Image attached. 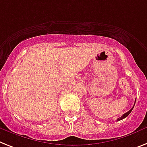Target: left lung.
Wrapping results in <instances>:
<instances>
[{
  "instance_id": "8db88e82",
  "label": "left lung",
  "mask_w": 147,
  "mask_h": 147,
  "mask_svg": "<svg viewBox=\"0 0 147 147\" xmlns=\"http://www.w3.org/2000/svg\"><path fill=\"white\" fill-rule=\"evenodd\" d=\"M135 102H136V100H135ZM134 104H135V103H134ZM133 108H134V107H132V108L130 110H129V111H128V112H127V113H124V114L122 115V116H121V117H119V118L117 119V121H119V120H122V119H123L125 118V117H127V116H128V115L130 114V113L131 112L132 110H133Z\"/></svg>"
}]
</instances>
